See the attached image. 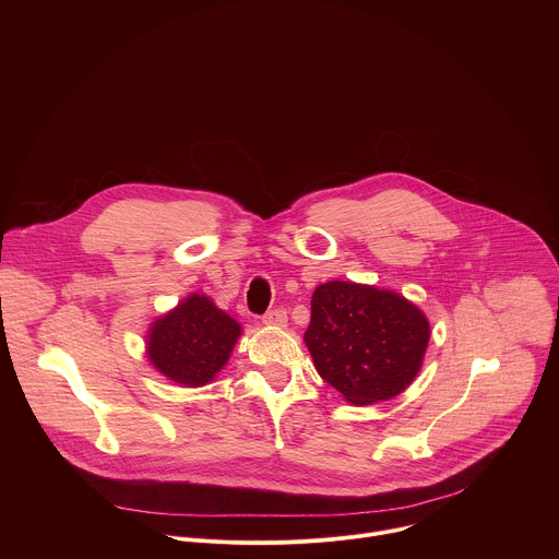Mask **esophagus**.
<instances>
[{"label": "esophagus", "instance_id": "obj_1", "mask_svg": "<svg viewBox=\"0 0 559 559\" xmlns=\"http://www.w3.org/2000/svg\"><path fill=\"white\" fill-rule=\"evenodd\" d=\"M263 323L267 328H287V311L285 309H274V311H267L263 316Z\"/></svg>", "mask_w": 559, "mask_h": 559}]
</instances>
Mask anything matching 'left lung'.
<instances>
[{
    "instance_id": "8db88e82",
    "label": "left lung",
    "mask_w": 559,
    "mask_h": 559,
    "mask_svg": "<svg viewBox=\"0 0 559 559\" xmlns=\"http://www.w3.org/2000/svg\"><path fill=\"white\" fill-rule=\"evenodd\" d=\"M431 338L425 311L393 289L328 281L311 296L305 345L325 382L356 407L403 393Z\"/></svg>"
}]
</instances>
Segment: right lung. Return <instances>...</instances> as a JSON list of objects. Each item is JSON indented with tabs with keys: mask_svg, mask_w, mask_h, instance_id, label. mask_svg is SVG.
Segmentation results:
<instances>
[{
	"mask_svg": "<svg viewBox=\"0 0 559 559\" xmlns=\"http://www.w3.org/2000/svg\"><path fill=\"white\" fill-rule=\"evenodd\" d=\"M241 334L227 311L194 292L154 318L145 334V358L168 380L197 389L218 376Z\"/></svg>",
	"mask_w": 559,
	"mask_h": 559,
	"instance_id": "right-lung-1",
	"label": "right lung"
}]
</instances>
